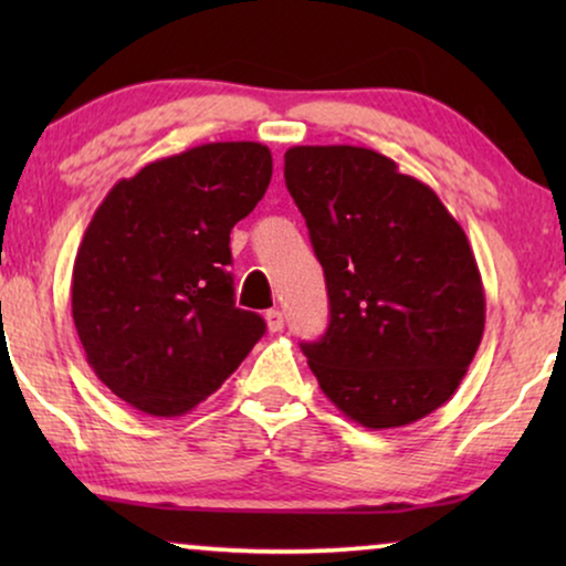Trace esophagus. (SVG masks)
Here are the masks:
<instances>
[{"instance_id":"obj_1","label":"esophagus","mask_w":566,"mask_h":566,"mask_svg":"<svg viewBox=\"0 0 566 566\" xmlns=\"http://www.w3.org/2000/svg\"><path fill=\"white\" fill-rule=\"evenodd\" d=\"M265 322H268L270 332H281L283 329V312H281V308H270V312H265Z\"/></svg>"}]
</instances>
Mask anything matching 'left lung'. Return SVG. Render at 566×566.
<instances>
[{"label": "left lung", "instance_id": "1", "mask_svg": "<svg viewBox=\"0 0 566 566\" xmlns=\"http://www.w3.org/2000/svg\"><path fill=\"white\" fill-rule=\"evenodd\" d=\"M285 185L327 281L329 327L301 343L322 391L370 430L436 412L484 332L482 275L459 221L363 146H293Z\"/></svg>", "mask_w": 566, "mask_h": 566}]
</instances>
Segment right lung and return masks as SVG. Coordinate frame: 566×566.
<instances>
[{"label": "right lung", "instance_id": "1", "mask_svg": "<svg viewBox=\"0 0 566 566\" xmlns=\"http://www.w3.org/2000/svg\"><path fill=\"white\" fill-rule=\"evenodd\" d=\"M273 177L270 149L216 142L113 185L74 260L72 316L87 363L138 412H190L265 335L234 306L229 234Z\"/></svg>", "mask_w": 566, "mask_h": 566}]
</instances>
